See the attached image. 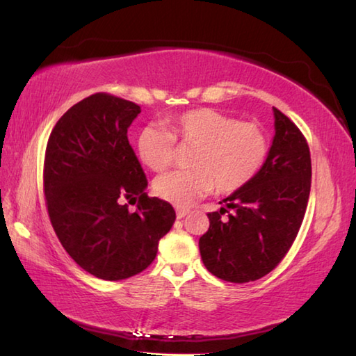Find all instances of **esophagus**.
Returning <instances> with one entry per match:
<instances>
[{"instance_id": "1", "label": "esophagus", "mask_w": 356, "mask_h": 356, "mask_svg": "<svg viewBox=\"0 0 356 356\" xmlns=\"http://www.w3.org/2000/svg\"><path fill=\"white\" fill-rule=\"evenodd\" d=\"M188 214H190V211H188V209L177 208V211H176V217H177V218H184V217L188 216Z\"/></svg>"}]
</instances>
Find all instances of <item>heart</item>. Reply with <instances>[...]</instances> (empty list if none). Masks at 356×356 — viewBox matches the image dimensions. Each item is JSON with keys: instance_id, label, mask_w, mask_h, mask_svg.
I'll list each match as a JSON object with an SVG mask.
<instances>
[{"instance_id": "obj_1", "label": "heart", "mask_w": 356, "mask_h": 356, "mask_svg": "<svg viewBox=\"0 0 356 356\" xmlns=\"http://www.w3.org/2000/svg\"><path fill=\"white\" fill-rule=\"evenodd\" d=\"M177 142L194 148L193 170L163 174L154 182V193L174 207L188 208L216 190L234 193L248 185L260 171L268 156V138L259 125L237 122L213 108H195L171 118L166 130L159 125L143 127L136 140L140 162L154 172L168 168Z\"/></svg>"}]
</instances>
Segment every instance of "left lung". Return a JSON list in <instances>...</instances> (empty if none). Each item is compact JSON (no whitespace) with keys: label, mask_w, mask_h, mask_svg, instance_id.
Returning <instances> with one entry per match:
<instances>
[{"label":"left lung","mask_w":356,"mask_h":356,"mask_svg":"<svg viewBox=\"0 0 356 356\" xmlns=\"http://www.w3.org/2000/svg\"><path fill=\"white\" fill-rule=\"evenodd\" d=\"M270 148L257 176L209 213V229L199 240L211 274L231 283L259 280L289 251L311 193V153L305 136L275 107ZM222 203V202H220ZM231 209L226 219L221 214Z\"/></svg>","instance_id":"obj_1"}]
</instances>
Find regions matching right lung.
<instances>
[{"label": "right lung", "mask_w": 356, "mask_h": 356, "mask_svg": "<svg viewBox=\"0 0 356 356\" xmlns=\"http://www.w3.org/2000/svg\"><path fill=\"white\" fill-rule=\"evenodd\" d=\"M139 113L134 102L92 95L64 113L45 149L44 193L53 229L82 269L110 282L147 269L176 220L168 202L147 195L145 172L128 142ZM125 200L138 201L136 213Z\"/></svg>", "instance_id": "1"}]
</instances>
